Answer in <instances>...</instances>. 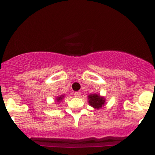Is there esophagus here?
Here are the masks:
<instances>
[{"label":"esophagus","instance_id":"1","mask_svg":"<svg viewBox=\"0 0 155 155\" xmlns=\"http://www.w3.org/2000/svg\"><path fill=\"white\" fill-rule=\"evenodd\" d=\"M74 96L76 97H79L81 96V92H74Z\"/></svg>","mask_w":155,"mask_h":155}]
</instances>
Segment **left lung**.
Masks as SVG:
<instances>
[{
	"instance_id": "8db88e82",
	"label": "left lung",
	"mask_w": 155,
	"mask_h": 155,
	"mask_svg": "<svg viewBox=\"0 0 155 155\" xmlns=\"http://www.w3.org/2000/svg\"><path fill=\"white\" fill-rule=\"evenodd\" d=\"M88 104L95 109H100L106 104V98L97 93L90 94L88 96Z\"/></svg>"
}]
</instances>
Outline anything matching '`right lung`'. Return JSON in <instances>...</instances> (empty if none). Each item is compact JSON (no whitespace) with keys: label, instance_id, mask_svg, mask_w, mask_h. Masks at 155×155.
Listing matches in <instances>:
<instances>
[{"label":"right lung","instance_id":"right-lung-1","mask_svg":"<svg viewBox=\"0 0 155 155\" xmlns=\"http://www.w3.org/2000/svg\"><path fill=\"white\" fill-rule=\"evenodd\" d=\"M64 97H65V95H59V96H57V97H55V100H56L58 104H59V103H60L63 100Z\"/></svg>","mask_w":155,"mask_h":155}]
</instances>
